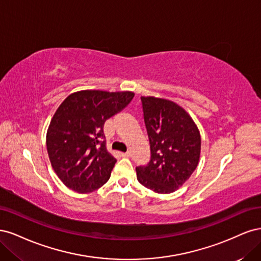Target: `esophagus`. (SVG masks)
I'll list each match as a JSON object with an SVG mask.
<instances>
[{"instance_id":"34e87169","label":"esophagus","mask_w":261,"mask_h":261,"mask_svg":"<svg viewBox=\"0 0 261 261\" xmlns=\"http://www.w3.org/2000/svg\"><path fill=\"white\" fill-rule=\"evenodd\" d=\"M130 154H132V153H130V151H127V152H122V153H121V155H122V156H124V158H128V156H130Z\"/></svg>"}]
</instances>
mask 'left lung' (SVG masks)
Segmentation results:
<instances>
[{"label":"left lung","mask_w":261,"mask_h":261,"mask_svg":"<svg viewBox=\"0 0 261 261\" xmlns=\"http://www.w3.org/2000/svg\"><path fill=\"white\" fill-rule=\"evenodd\" d=\"M151 158L136 168L137 179L158 194H171L183 186L199 162L201 139L194 120L175 102L141 97Z\"/></svg>","instance_id":"8db88e82"}]
</instances>
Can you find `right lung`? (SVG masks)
<instances>
[{
    "label": "right lung",
    "mask_w": 261,
    "mask_h": 261,
    "mask_svg": "<svg viewBox=\"0 0 261 261\" xmlns=\"http://www.w3.org/2000/svg\"><path fill=\"white\" fill-rule=\"evenodd\" d=\"M134 96L132 91L88 89L70 93L60 105L46 132V150L66 187L85 194L107 183L116 159L107 150L103 125Z\"/></svg>",
    "instance_id": "obj_1"
}]
</instances>
